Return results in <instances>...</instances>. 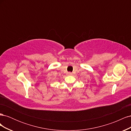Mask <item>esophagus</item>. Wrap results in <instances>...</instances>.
<instances>
[{
	"label": "esophagus",
	"mask_w": 131,
	"mask_h": 131,
	"mask_svg": "<svg viewBox=\"0 0 131 131\" xmlns=\"http://www.w3.org/2000/svg\"><path fill=\"white\" fill-rule=\"evenodd\" d=\"M68 75H72V73H71V72H68Z\"/></svg>",
	"instance_id": "obj_1"
}]
</instances>
